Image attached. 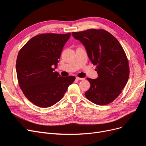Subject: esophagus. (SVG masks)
<instances>
[{
    "instance_id": "34e87169",
    "label": "esophagus",
    "mask_w": 146,
    "mask_h": 146,
    "mask_svg": "<svg viewBox=\"0 0 146 146\" xmlns=\"http://www.w3.org/2000/svg\"><path fill=\"white\" fill-rule=\"evenodd\" d=\"M76 79L77 80H85V78H79V77H76Z\"/></svg>"
}]
</instances>
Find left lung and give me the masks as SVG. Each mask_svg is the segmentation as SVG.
Masks as SVG:
<instances>
[{"label":"left lung","mask_w":146,"mask_h":146,"mask_svg":"<svg viewBox=\"0 0 146 146\" xmlns=\"http://www.w3.org/2000/svg\"><path fill=\"white\" fill-rule=\"evenodd\" d=\"M85 46L89 60L96 66L98 77L87 78L90 84L86 98L96 105L113 101L128 82L129 70L127 57L117 38L104 29H90L72 33Z\"/></svg>","instance_id":"left-lung-1"}]
</instances>
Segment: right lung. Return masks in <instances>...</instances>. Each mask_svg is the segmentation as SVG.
I'll list each match as a JSON object with an SVG mask.
<instances>
[{
	"label": "right lung",
	"mask_w": 146,
	"mask_h": 146,
	"mask_svg": "<svg viewBox=\"0 0 146 146\" xmlns=\"http://www.w3.org/2000/svg\"><path fill=\"white\" fill-rule=\"evenodd\" d=\"M71 34H42L29 40L19 51L16 70L20 88L34 105L48 108L64 95L74 76L57 72L58 59Z\"/></svg>",
	"instance_id": "add662e5"
}]
</instances>
